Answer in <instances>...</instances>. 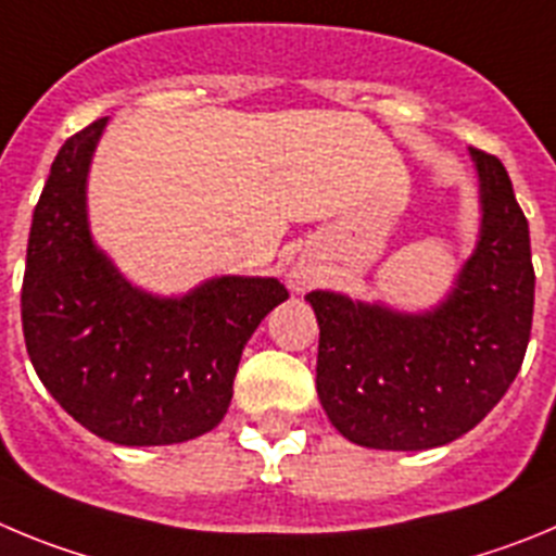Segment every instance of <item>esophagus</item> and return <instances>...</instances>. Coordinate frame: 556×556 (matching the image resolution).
I'll use <instances>...</instances> for the list:
<instances>
[{"label": "esophagus", "mask_w": 556, "mask_h": 556, "mask_svg": "<svg viewBox=\"0 0 556 556\" xmlns=\"http://www.w3.org/2000/svg\"><path fill=\"white\" fill-rule=\"evenodd\" d=\"M315 282H318V268L307 266V263H299V266H293V271H290V285L296 290L313 288Z\"/></svg>", "instance_id": "obj_1"}]
</instances>
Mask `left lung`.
I'll use <instances>...</instances> for the list:
<instances>
[{"label": "left lung", "instance_id": "8db88e82", "mask_svg": "<svg viewBox=\"0 0 556 556\" xmlns=\"http://www.w3.org/2000/svg\"><path fill=\"white\" fill-rule=\"evenodd\" d=\"M482 229L452 293L427 313L313 290L315 388L357 446L421 452L471 432L521 371L532 332L529 224L496 154L471 147Z\"/></svg>", "mask_w": 556, "mask_h": 556}]
</instances>
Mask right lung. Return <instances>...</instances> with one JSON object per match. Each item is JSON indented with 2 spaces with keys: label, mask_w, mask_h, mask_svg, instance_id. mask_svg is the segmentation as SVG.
<instances>
[{
  "label": "right lung",
  "mask_w": 556,
  "mask_h": 556,
  "mask_svg": "<svg viewBox=\"0 0 556 556\" xmlns=\"http://www.w3.org/2000/svg\"><path fill=\"white\" fill-rule=\"evenodd\" d=\"M104 124L60 147L35 204L24 343L74 421L122 446H168L222 424L243 346L288 290L274 277H216L182 299L132 288L88 229L85 179Z\"/></svg>",
  "instance_id": "obj_1"
}]
</instances>
